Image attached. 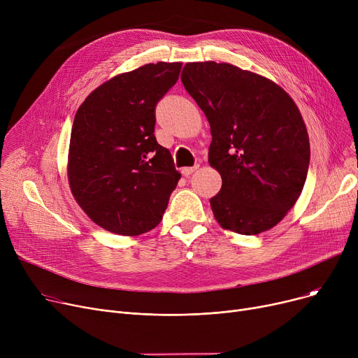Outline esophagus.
Returning <instances> with one entry per match:
<instances>
[{
    "label": "esophagus",
    "mask_w": 358,
    "mask_h": 358,
    "mask_svg": "<svg viewBox=\"0 0 358 358\" xmlns=\"http://www.w3.org/2000/svg\"><path fill=\"white\" fill-rule=\"evenodd\" d=\"M199 168V165H194V166H185V168H182L181 169V174L184 176V177H189V176H192L196 169Z\"/></svg>",
    "instance_id": "1"
}]
</instances>
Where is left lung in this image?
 Instances as JSON below:
<instances>
[{"label": "left lung", "instance_id": "obj_1", "mask_svg": "<svg viewBox=\"0 0 358 358\" xmlns=\"http://www.w3.org/2000/svg\"><path fill=\"white\" fill-rule=\"evenodd\" d=\"M181 81L210 123L209 164L222 177L210 199L215 219L241 235L271 229L308 176L309 136L297 106L273 81L231 64H187Z\"/></svg>", "mask_w": 358, "mask_h": 358}]
</instances>
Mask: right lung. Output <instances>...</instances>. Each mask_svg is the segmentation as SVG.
<instances>
[{"label": "right lung", "instance_id": "obj_1", "mask_svg": "<svg viewBox=\"0 0 358 358\" xmlns=\"http://www.w3.org/2000/svg\"><path fill=\"white\" fill-rule=\"evenodd\" d=\"M181 62L148 64L94 90L75 115L68 157L71 192L106 231L135 236L161 222L181 174L157 142L155 107Z\"/></svg>", "mask_w": 358, "mask_h": 358}]
</instances>
